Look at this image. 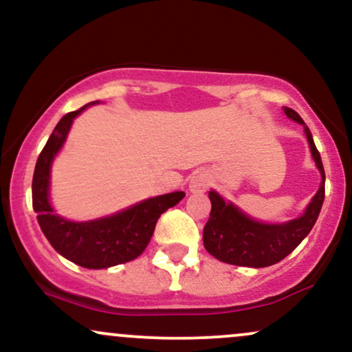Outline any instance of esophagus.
Returning a JSON list of instances; mask_svg holds the SVG:
<instances>
[{
    "label": "esophagus",
    "mask_w": 352,
    "mask_h": 352,
    "mask_svg": "<svg viewBox=\"0 0 352 352\" xmlns=\"http://www.w3.org/2000/svg\"><path fill=\"white\" fill-rule=\"evenodd\" d=\"M210 186V177L206 175V173H196L191 177V183H189V189L192 192H204Z\"/></svg>",
    "instance_id": "esophagus-1"
}]
</instances>
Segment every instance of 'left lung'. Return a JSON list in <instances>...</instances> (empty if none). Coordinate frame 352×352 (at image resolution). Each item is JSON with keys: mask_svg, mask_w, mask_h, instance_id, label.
<instances>
[{"mask_svg": "<svg viewBox=\"0 0 352 352\" xmlns=\"http://www.w3.org/2000/svg\"><path fill=\"white\" fill-rule=\"evenodd\" d=\"M285 113L288 118L305 125L295 110L285 107ZM305 133L323 181L303 216L287 224H262L252 221L230 202H226L216 191H210L209 199L212 209L202 239H204L206 250L212 257L230 265L270 267L290 255L309 234L324 201V168L308 126H305Z\"/></svg>", "mask_w": 352, "mask_h": 352, "instance_id": "8db88e82", "label": "left lung"}]
</instances>
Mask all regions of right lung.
Listing matches in <instances>:
<instances>
[{"mask_svg": "<svg viewBox=\"0 0 352 352\" xmlns=\"http://www.w3.org/2000/svg\"><path fill=\"white\" fill-rule=\"evenodd\" d=\"M85 107L64 115L41 151L32 176V208L45 239L62 257L85 268H109L142 255L161 214L176 206L186 194L176 191L151 197L115 216L90 222H70L57 216L49 204L51 163L64 144L74 118Z\"/></svg>", "mask_w": 352, "mask_h": 352, "instance_id": "right-lung-1", "label": "right lung"}]
</instances>
